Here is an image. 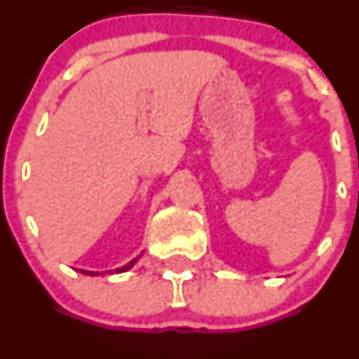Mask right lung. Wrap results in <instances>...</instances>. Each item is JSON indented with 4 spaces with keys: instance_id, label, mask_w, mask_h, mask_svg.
<instances>
[{
    "instance_id": "1",
    "label": "right lung",
    "mask_w": 359,
    "mask_h": 359,
    "mask_svg": "<svg viewBox=\"0 0 359 359\" xmlns=\"http://www.w3.org/2000/svg\"><path fill=\"white\" fill-rule=\"evenodd\" d=\"M140 258V257H137ZM137 258H134L133 262H129V264L127 265H123V267H120V269H115V272H126V271H129L130 267H133L134 264H136V260ZM81 274H90V276H99V272H88V271H81Z\"/></svg>"
}]
</instances>
